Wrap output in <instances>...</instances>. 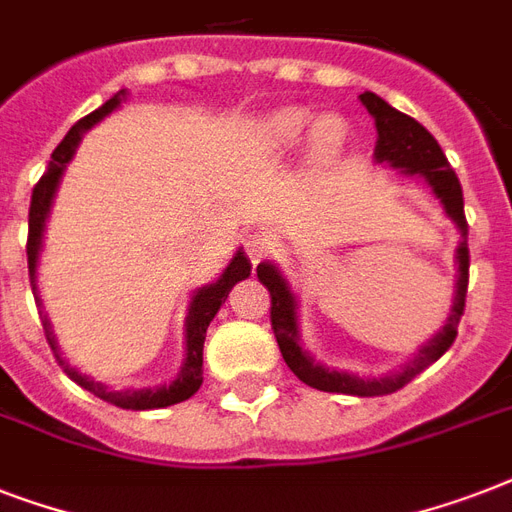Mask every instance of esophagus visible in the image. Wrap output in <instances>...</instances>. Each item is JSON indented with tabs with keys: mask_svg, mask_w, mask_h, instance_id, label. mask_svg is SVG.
Masks as SVG:
<instances>
[{
	"mask_svg": "<svg viewBox=\"0 0 512 512\" xmlns=\"http://www.w3.org/2000/svg\"><path fill=\"white\" fill-rule=\"evenodd\" d=\"M244 249H247L252 265H257L263 257H268V252H271V241H268L265 233H252V236H247V241H244Z\"/></svg>",
	"mask_w": 512,
	"mask_h": 512,
	"instance_id": "1",
	"label": "esophagus"
}]
</instances>
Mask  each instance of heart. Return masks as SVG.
<instances>
[{
    "instance_id": "obj_1",
    "label": "heart",
    "mask_w": 512,
    "mask_h": 512,
    "mask_svg": "<svg viewBox=\"0 0 512 512\" xmlns=\"http://www.w3.org/2000/svg\"><path fill=\"white\" fill-rule=\"evenodd\" d=\"M308 140V151H311L313 164L329 167L345 151V140H348V127L337 116H324L316 122V116L305 108H279L263 119L260 130H257V143L265 156H287L303 146Z\"/></svg>"
}]
</instances>
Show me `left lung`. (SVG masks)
I'll return each mask as SVG.
<instances>
[{"mask_svg":"<svg viewBox=\"0 0 512 512\" xmlns=\"http://www.w3.org/2000/svg\"><path fill=\"white\" fill-rule=\"evenodd\" d=\"M366 111L374 116V127H377V146H374V159L385 162L406 175H422L428 185L436 193V199L444 204V212L454 220L457 231H460V247H457V289H454V305L449 313V321L444 329L438 332L428 345H422L420 353L414 361L396 374L388 377H356V374L337 372L327 369L313 361L311 353H305L300 345V324H297V300L289 289L287 279L281 271L271 263L257 265V279L265 284L271 292V327L279 350L287 366L292 372L316 390L324 393H345V396H388L404 388L406 382H412L420 372H425L433 361L444 356L446 350L452 348L457 327H460L462 313H465V295H468V268H470V252H468V220H465V201H462V185L454 175V170L446 162V154L438 146V140L422 127L417 119L401 114L393 106H388L380 95L364 92L358 95Z\"/></svg>","mask_w":512,"mask_h":512,"instance_id":"left-lung-1","label":"left lung"}]
</instances>
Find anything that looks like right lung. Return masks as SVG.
I'll list each match as a JSON object with an SVG mask.
<instances>
[{
  "label": "right lung",
  "mask_w": 512,
  "mask_h": 512,
  "mask_svg": "<svg viewBox=\"0 0 512 512\" xmlns=\"http://www.w3.org/2000/svg\"><path fill=\"white\" fill-rule=\"evenodd\" d=\"M127 98V92L119 90L111 100H106L103 106L95 108L92 114H87L84 119L68 130V135L60 140V146L52 151L50 167L44 170V175L39 177V183L34 185V193H31V207H28V241H26V255H28V279H31V289L36 292V260H39V249H42V233L44 223H47V215H50L52 199H55V191H58V183L63 172H66V164L71 162L79 140L92 124H98L103 116H108L114 111L122 100ZM252 265H249L247 255L244 252H236L228 268L223 271V276L215 281V284H207V287L196 289V295L191 297V305H188V316H185V361L180 366V374L170 385H159V388H143V390H111L103 382L90 380L87 374H79L74 366L66 364V358L60 356L58 342L52 335L50 321L42 313V327L44 337L50 342L52 353L58 358V364L63 366V372L82 385L84 390H90L92 396L103 398L108 404L122 406V409H135V412H146V409H164V406L180 404L185 398H191L196 390L201 388V353H204V337H207L209 321L215 319V313L220 311V305L225 303V297L233 289V284H239L241 279H247ZM39 303V297H36Z\"/></svg>",
  "instance_id": "obj_1"
}]
</instances>
